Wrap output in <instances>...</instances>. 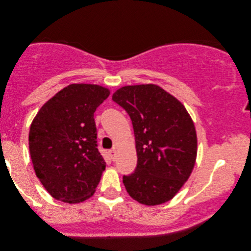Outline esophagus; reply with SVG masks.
Listing matches in <instances>:
<instances>
[{
  "label": "esophagus",
  "instance_id": "34e87169",
  "mask_svg": "<svg viewBox=\"0 0 251 251\" xmlns=\"http://www.w3.org/2000/svg\"><path fill=\"white\" fill-rule=\"evenodd\" d=\"M109 155H110L111 160H112V161H114V160H116V157H117V150L116 149L110 150L109 151Z\"/></svg>",
  "mask_w": 251,
  "mask_h": 251
}]
</instances>
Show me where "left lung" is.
<instances>
[{"label": "left lung", "instance_id": "obj_1", "mask_svg": "<svg viewBox=\"0 0 251 251\" xmlns=\"http://www.w3.org/2000/svg\"><path fill=\"white\" fill-rule=\"evenodd\" d=\"M132 121L138 163L123 176L133 200L157 206L171 200L194 170L198 141L195 123L178 99L157 84L126 85L112 94Z\"/></svg>", "mask_w": 251, "mask_h": 251}]
</instances>
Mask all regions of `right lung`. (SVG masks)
Listing matches in <instances>:
<instances>
[{
	"mask_svg": "<svg viewBox=\"0 0 251 251\" xmlns=\"http://www.w3.org/2000/svg\"><path fill=\"white\" fill-rule=\"evenodd\" d=\"M108 88L72 83L41 106L28 132L35 175L53 198L83 202L94 195L105 162L97 149L93 114Z\"/></svg>",
	"mask_w": 251,
	"mask_h": 251,
	"instance_id": "obj_1",
	"label": "right lung"
}]
</instances>
